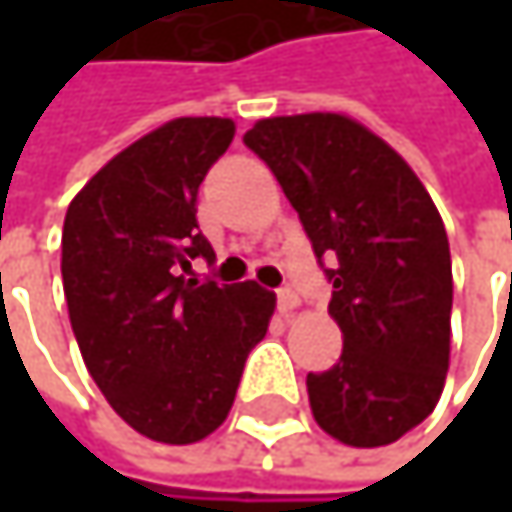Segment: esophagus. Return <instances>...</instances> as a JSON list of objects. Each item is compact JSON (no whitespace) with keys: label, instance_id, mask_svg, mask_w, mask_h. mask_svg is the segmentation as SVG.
<instances>
[{"label":"esophagus","instance_id":"34e87169","mask_svg":"<svg viewBox=\"0 0 512 512\" xmlns=\"http://www.w3.org/2000/svg\"><path fill=\"white\" fill-rule=\"evenodd\" d=\"M296 305H299V293H296L293 287H281V290H278V308L287 314V311H293Z\"/></svg>","mask_w":512,"mask_h":512}]
</instances>
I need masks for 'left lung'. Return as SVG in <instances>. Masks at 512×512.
I'll return each instance as SVG.
<instances>
[{
  "instance_id": "1",
  "label": "left lung",
  "mask_w": 512,
  "mask_h": 512,
  "mask_svg": "<svg viewBox=\"0 0 512 512\" xmlns=\"http://www.w3.org/2000/svg\"><path fill=\"white\" fill-rule=\"evenodd\" d=\"M243 142L332 284L344 353L308 373L314 421L353 448L397 442L436 409L451 358V249L433 198L394 148L335 112L266 118Z\"/></svg>"
}]
</instances>
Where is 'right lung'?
I'll return each mask as SVG.
<instances>
[{"instance_id":"1","label":"right lung","mask_w":512,"mask_h":512,"mask_svg":"<svg viewBox=\"0 0 512 512\" xmlns=\"http://www.w3.org/2000/svg\"><path fill=\"white\" fill-rule=\"evenodd\" d=\"M234 139L231 118H177L109 159L70 201L61 281L85 367L142 436L192 445L231 412L275 293L195 281L216 260L198 186Z\"/></svg>"}]
</instances>
